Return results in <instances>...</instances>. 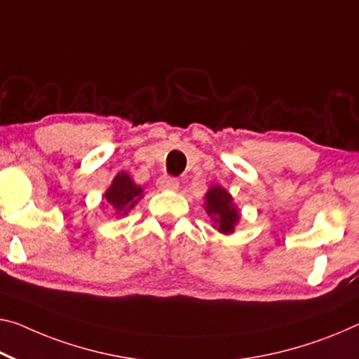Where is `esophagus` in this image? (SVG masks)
<instances>
[{
    "instance_id": "1",
    "label": "esophagus",
    "mask_w": 359,
    "mask_h": 359,
    "mask_svg": "<svg viewBox=\"0 0 359 359\" xmlns=\"http://www.w3.org/2000/svg\"><path fill=\"white\" fill-rule=\"evenodd\" d=\"M157 187L161 191H176L180 187V181L173 176H162L157 181Z\"/></svg>"
}]
</instances>
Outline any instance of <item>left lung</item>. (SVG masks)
<instances>
[{
	"label": "left lung",
	"mask_w": 359,
	"mask_h": 359,
	"mask_svg": "<svg viewBox=\"0 0 359 359\" xmlns=\"http://www.w3.org/2000/svg\"><path fill=\"white\" fill-rule=\"evenodd\" d=\"M207 213L210 215L219 233L229 234L234 231V226L239 219V212L233 205V198L229 192H226L223 187L213 186L207 192Z\"/></svg>",
	"instance_id": "obj_1"
}]
</instances>
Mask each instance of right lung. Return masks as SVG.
<instances>
[{"instance_id": "add662e5", "label": "right lung", "mask_w": 359, "mask_h": 359, "mask_svg": "<svg viewBox=\"0 0 359 359\" xmlns=\"http://www.w3.org/2000/svg\"><path fill=\"white\" fill-rule=\"evenodd\" d=\"M142 189L133 183L126 173H118L115 176L112 186L106 192V198L109 205L117 213H126L136 205L141 198Z\"/></svg>"}]
</instances>
